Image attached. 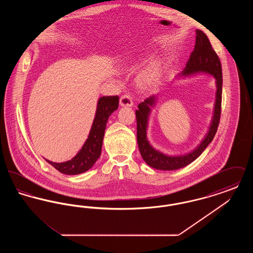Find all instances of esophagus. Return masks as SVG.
<instances>
[{"label":"esophagus","mask_w":253,"mask_h":253,"mask_svg":"<svg viewBox=\"0 0 253 253\" xmlns=\"http://www.w3.org/2000/svg\"><path fill=\"white\" fill-rule=\"evenodd\" d=\"M120 104L121 106H127L130 107L132 105V99L131 96L129 94H125L123 96H121V99H120Z\"/></svg>","instance_id":"esophagus-1"}]
</instances>
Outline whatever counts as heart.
<instances>
[{
  "label": "heart",
  "mask_w": 253,
  "mask_h": 253,
  "mask_svg": "<svg viewBox=\"0 0 253 253\" xmlns=\"http://www.w3.org/2000/svg\"><path fill=\"white\" fill-rule=\"evenodd\" d=\"M160 79V69L157 63H151L138 75V84L145 88L155 86Z\"/></svg>",
  "instance_id": "1"
}]
</instances>
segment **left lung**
Listing matches in <instances>:
<instances>
[{
	"label": "left lung",
	"mask_w": 253,
	"mask_h": 253,
	"mask_svg": "<svg viewBox=\"0 0 253 253\" xmlns=\"http://www.w3.org/2000/svg\"><path fill=\"white\" fill-rule=\"evenodd\" d=\"M205 72L211 74L216 80V100L214 107V116L210 128V131L206 135L204 140L201 142L192 153L180 156V157H169L162 153L155 150L147 140L146 130L148 123V116L151 111V106L154 105L155 96L145 99L143 102L138 104V109L135 111L136 116V136L137 143L140 151V155L145 162L152 168L164 170H172L183 168L194 161L199 157L205 149L210 144L218 129L221 117V104H222V66L221 61L212 48L209 38L201 30H196L195 45L190 59L186 64V68L183 71V75H190L193 73Z\"/></svg>",
	"instance_id": "8db88e82"
}]
</instances>
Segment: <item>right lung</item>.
I'll use <instances>...</instances> for the list:
<instances>
[{"label": "right lung", "mask_w": 253, "mask_h": 253, "mask_svg": "<svg viewBox=\"0 0 253 253\" xmlns=\"http://www.w3.org/2000/svg\"><path fill=\"white\" fill-rule=\"evenodd\" d=\"M119 103V96L100 97L97 102L96 117L88 138L77 156L73 157L71 160L62 163L52 162L47 159L45 160L64 174H80L92 168L101 154L102 141L109 117L118 109Z\"/></svg>", "instance_id": "1"}]
</instances>
